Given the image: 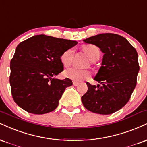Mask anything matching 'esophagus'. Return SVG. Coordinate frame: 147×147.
I'll return each mask as SVG.
<instances>
[{
	"mask_svg": "<svg viewBox=\"0 0 147 147\" xmlns=\"http://www.w3.org/2000/svg\"><path fill=\"white\" fill-rule=\"evenodd\" d=\"M72 84H73L74 86H78L79 82H76V81H73V82H72Z\"/></svg>",
	"mask_w": 147,
	"mask_h": 147,
	"instance_id": "34e87169",
	"label": "esophagus"
}]
</instances>
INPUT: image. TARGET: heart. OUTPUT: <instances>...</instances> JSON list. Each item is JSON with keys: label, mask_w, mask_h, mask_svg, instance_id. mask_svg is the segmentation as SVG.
Returning a JSON list of instances; mask_svg holds the SVG:
<instances>
[{"label": "heart", "mask_w": 147, "mask_h": 147, "mask_svg": "<svg viewBox=\"0 0 147 147\" xmlns=\"http://www.w3.org/2000/svg\"><path fill=\"white\" fill-rule=\"evenodd\" d=\"M83 50L92 62H95L99 59L100 57V50L98 47L94 45H85L83 46ZM75 50L73 48H70L65 50L61 55V61L65 67H68L71 65L74 59ZM65 76L74 81H82L90 77L91 72L88 70H82L77 68H72L66 70L64 72Z\"/></svg>", "instance_id": "obj_1"}]
</instances>
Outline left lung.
Instances as JSON below:
<instances>
[{"label": "left lung", "mask_w": 147, "mask_h": 147, "mask_svg": "<svg viewBox=\"0 0 147 147\" xmlns=\"http://www.w3.org/2000/svg\"><path fill=\"white\" fill-rule=\"evenodd\" d=\"M84 41L99 47L104 56L94 78L99 84L87 82L82 104L95 113H113L126 105L136 86L140 70L138 52L124 37L115 34H100Z\"/></svg>", "instance_id": "1"}]
</instances>
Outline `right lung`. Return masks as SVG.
<instances>
[{"label": "right lung", "instance_id": "1", "mask_svg": "<svg viewBox=\"0 0 147 147\" xmlns=\"http://www.w3.org/2000/svg\"><path fill=\"white\" fill-rule=\"evenodd\" d=\"M77 42L44 34L35 35L17 45L10 62L9 83L14 101L33 114L52 112L72 80L55 79L63 70L61 55Z\"/></svg>", "mask_w": 147, "mask_h": 147}]
</instances>
